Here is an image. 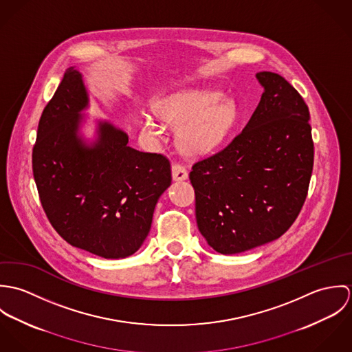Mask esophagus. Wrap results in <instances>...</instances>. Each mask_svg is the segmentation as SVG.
I'll return each mask as SVG.
<instances>
[{"label": "esophagus", "mask_w": 352, "mask_h": 352, "mask_svg": "<svg viewBox=\"0 0 352 352\" xmlns=\"http://www.w3.org/2000/svg\"><path fill=\"white\" fill-rule=\"evenodd\" d=\"M172 177L175 182H183L188 177V172L182 164L175 162L172 164Z\"/></svg>", "instance_id": "34e87169"}]
</instances>
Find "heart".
Here are the masks:
<instances>
[{"mask_svg": "<svg viewBox=\"0 0 352 352\" xmlns=\"http://www.w3.org/2000/svg\"><path fill=\"white\" fill-rule=\"evenodd\" d=\"M221 98L215 91L182 89L157 101L153 112L164 124L177 126L176 144L180 151L199 157L221 145L236 123V105ZM142 124L148 135L162 137L164 127L155 119L144 116Z\"/></svg>", "mask_w": 352, "mask_h": 352, "instance_id": "1", "label": "heart"}]
</instances>
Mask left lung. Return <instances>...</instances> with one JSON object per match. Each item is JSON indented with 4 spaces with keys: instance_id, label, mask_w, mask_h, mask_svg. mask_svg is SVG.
Listing matches in <instances>:
<instances>
[{
    "instance_id": "8db88e82",
    "label": "left lung",
    "mask_w": 352,
    "mask_h": 352,
    "mask_svg": "<svg viewBox=\"0 0 352 352\" xmlns=\"http://www.w3.org/2000/svg\"><path fill=\"white\" fill-rule=\"evenodd\" d=\"M258 105L234 140L192 165L201 236L222 254L279 239L307 195L314 146L309 108L282 76L260 72Z\"/></svg>"
}]
</instances>
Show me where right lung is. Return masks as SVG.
Wrapping results in <instances>:
<instances>
[{"label": "right lung", "instance_id": "add662e5", "mask_svg": "<svg viewBox=\"0 0 352 352\" xmlns=\"http://www.w3.org/2000/svg\"><path fill=\"white\" fill-rule=\"evenodd\" d=\"M89 104L82 76L69 67L45 107L32 151L41 203L70 245L104 258L138 251L149 234L154 207L170 186L169 160L130 148L127 134L99 120L98 141L80 134Z\"/></svg>", "mask_w": 352, "mask_h": 352}]
</instances>
